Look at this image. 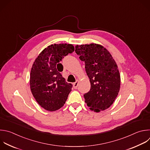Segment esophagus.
Instances as JSON below:
<instances>
[{"label": "esophagus", "instance_id": "34e87169", "mask_svg": "<svg viewBox=\"0 0 150 150\" xmlns=\"http://www.w3.org/2000/svg\"><path fill=\"white\" fill-rule=\"evenodd\" d=\"M78 83H79V81L78 80H76V81L73 83V86L75 89L77 88V87L78 86Z\"/></svg>", "mask_w": 150, "mask_h": 150}]
</instances>
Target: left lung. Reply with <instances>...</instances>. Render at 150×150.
Returning a JSON list of instances; mask_svg holds the SVG:
<instances>
[{
  "label": "left lung",
  "mask_w": 150,
  "mask_h": 150,
  "mask_svg": "<svg viewBox=\"0 0 150 150\" xmlns=\"http://www.w3.org/2000/svg\"><path fill=\"white\" fill-rule=\"evenodd\" d=\"M75 51L85 62L91 83L90 91L84 95L87 106L96 112L108 109L120 89L121 77L116 62L108 50L99 44L76 45Z\"/></svg>",
  "instance_id": "1"
}]
</instances>
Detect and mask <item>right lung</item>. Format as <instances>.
<instances>
[{"instance_id": "add662e5", "label": "right lung", "mask_w": 150, "mask_h": 150, "mask_svg": "<svg viewBox=\"0 0 150 150\" xmlns=\"http://www.w3.org/2000/svg\"><path fill=\"white\" fill-rule=\"evenodd\" d=\"M72 44H54L45 48L35 59L30 74V88L43 108L55 111L64 105L72 85L67 82L57 66L64 57L74 51Z\"/></svg>"}]
</instances>
